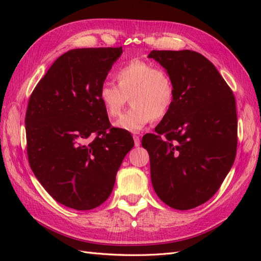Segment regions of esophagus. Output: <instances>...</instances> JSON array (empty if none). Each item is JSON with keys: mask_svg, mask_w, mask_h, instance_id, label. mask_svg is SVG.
Here are the masks:
<instances>
[{"mask_svg": "<svg viewBox=\"0 0 261 261\" xmlns=\"http://www.w3.org/2000/svg\"><path fill=\"white\" fill-rule=\"evenodd\" d=\"M134 140H135V146L139 147L140 146V138L139 136H134Z\"/></svg>", "mask_w": 261, "mask_h": 261, "instance_id": "obj_1", "label": "esophagus"}]
</instances>
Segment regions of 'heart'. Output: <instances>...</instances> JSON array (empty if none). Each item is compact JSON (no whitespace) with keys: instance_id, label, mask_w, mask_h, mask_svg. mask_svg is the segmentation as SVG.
I'll return each mask as SVG.
<instances>
[{"instance_id":"obj_1","label":"heart","mask_w":261,"mask_h":261,"mask_svg":"<svg viewBox=\"0 0 261 261\" xmlns=\"http://www.w3.org/2000/svg\"><path fill=\"white\" fill-rule=\"evenodd\" d=\"M118 86L107 82L101 85L98 99L111 118L118 116L129 99L132 107L115 121V126L139 132L148 123L167 115L175 101V86L170 75L152 63L134 59L114 74Z\"/></svg>"}]
</instances>
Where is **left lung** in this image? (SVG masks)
Instances as JSON below:
<instances>
[{
  "label": "left lung",
  "mask_w": 261,
  "mask_h": 261,
  "mask_svg": "<svg viewBox=\"0 0 261 261\" xmlns=\"http://www.w3.org/2000/svg\"><path fill=\"white\" fill-rule=\"evenodd\" d=\"M175 86L170 112L142 138L158 197L176 210L198 206L218 192L234 163L236 98L215 66L192 50H152Z\"/></svg>",
  "instance_id": "8db88e82"
}]
</instances>
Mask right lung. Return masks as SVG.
I'll use <instances>...</instances> for the list:
<instances>
[{
	"instance_id": "right-lung-1",
	"label": "right lung",
	"mask_w": 261,
	"mask_h": 261,
	"mask_svg": "<svg viewBox=\"0 0 261 261\" xmlns=\"http://www.w3.org/2000/svg\"><path fill=\"white\" fill-rule=\"evenodd\" d=\"M121 54L122 47L65 53L28 103L30 167L49 195L67 207L86 211L107 201L122 160L135 146L129 132L111 126L98 99Z\"/></svg>"
}]
</instances>
